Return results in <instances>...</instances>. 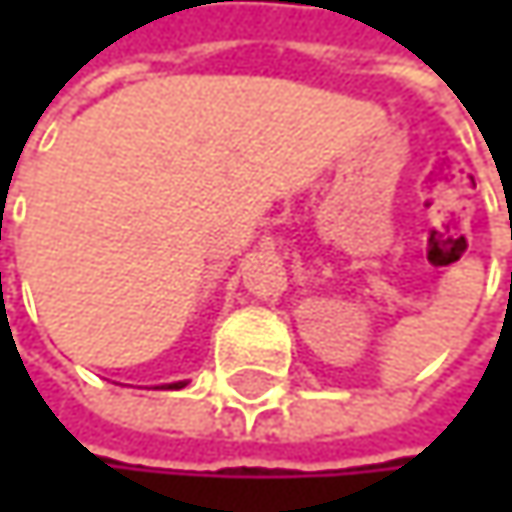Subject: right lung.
Listing matches in <instances>:
<instances>
[{"instance_id":"1","label":"right lung","mask_w":512,"mask_h":512,"mask_svg":"<svg viewBox=\"0 0 512 512\" xmlns=\"http://www.w3.org/2000/svg\"><path fill=\"white\" fill-rule=\"evenodd\" d=\"M186 382H168V385H159V388H168V391H177V388H183Z\"/></svg>"}]
</instances>
